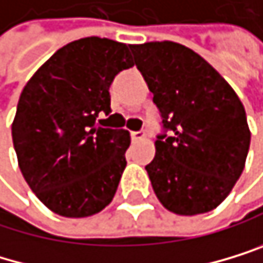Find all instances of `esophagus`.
Masks as SVG:
<instances>
[{
	"label": "esophagus",
	"instance_id": "34e87169",
	"mask_svg": "<svg viewBox=\"0 0 263 263\" xmlns=\"http://www.w3.org/2000/svg\"><path fill=\"white\" fill-rule=\"evenodd\" d=\"M130 139H133V142H139V140L145 139V134L142 130H133V133H130Z\"/></svg>",
	"mask_w": 263,
	"mask_h": 263
}]
</instances>
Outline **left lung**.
<instances>
[{"mask_svg":"<svg viewBox=\"0 0 263 263\" xmlns=\"http://www.w3.org/2000/svg\"><path fill=\"white\" fill-rule=\"evenodd\" d=\"M163 134L145 166L161 205L178 215L217 209L244 170L251 144L246 109L200 54L175 42L130 45Z\"/></svg>","mask_w":263,"mask_h":263,"instance_id":"8db88e82","label":"left lung"}]
</instances>
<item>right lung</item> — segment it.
I'll use <instances>...</instances> for the list:
<instances>
[{"label":"right lung","instance_id":"obj_1","mask_svg":"<svg viewBox=\"0 0 263 263\" xmlns=\"http://www.w3.org/2000/svg\"><path fill=\"white\" fill-rule=\"evenodd\" d=\"M133 66L127 45L87 36L58 50L24 87L12 121L19 168L61 217H90L115 197L130 137L95 123L111 113L113 79Z\"/></svg>","mask_w":263,"mask_h":263}]
</instances>
